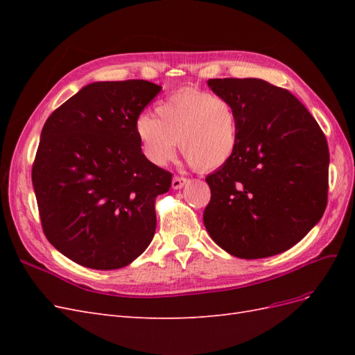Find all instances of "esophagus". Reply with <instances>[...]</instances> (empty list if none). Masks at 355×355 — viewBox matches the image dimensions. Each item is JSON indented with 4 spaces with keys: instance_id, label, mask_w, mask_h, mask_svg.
Wrapping results in <instances>:
<instances>
[{
    "instance_id": "esophagus-1",
    "label": "esophagus",
    "mask_w": 355,
    "mask_h": 355,
    "mask_svg": "<svg viewBox=\"0 0 355 355\" xmlns=\"http://www.w3.org/2000/svg\"><path fill=\"white\" fill-rule=\"evenodd\" d=\"M188 179L187 178H182V176H175L173 180H171V188L173 189H180L184 188L187 184H188Z\"/></svg>"
}]
</instances>
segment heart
<instances>
[{
  "label": "heart",
  "instance_id": "b5f03b06",
  "mask_svg": "<svg viewBox=\"0 0 355 355\" xmlns=\"http://www.w3.org/2000/svg\"><path fill=\"white\" fill-rule=\"evenodd\" d=\"M155 116L136 120L144 154L155 166L173 159L178 142L192 166L210 171L225 166L239 145V116L230 101L197 89H182L157 103Z\"/></svg>",
  "mask_w": 355,
  "mask_h": 355
}]
</instances>
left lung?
Listing matches in <instances>:
<instances>
[{"mask_svg": "<svg viewBox=\"0 0 355 355\" xmlns=\"http://www.w3.org/2000/svg\"><path fill=\"white\" fill-rule=\"evenodd\" d=\"M214 94L232 103L239 145L206 178L202 214L211 240L241 259L283 253L323 216L329 148L314 116L295 96L259 78H213Z\"/></svg>", "mask_w": 355, "mask_h": 355, "instance_id": "1", "label": "left lung"}]
</instances>
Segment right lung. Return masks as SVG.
Returning <instances> with one entry per match:
<instances>
[{"mask_svg":"<svg viewBox=\"0 0 355 355\" xmlns=\"http://www.w3.org/2000/svg\"><path fill=\"white\" fill-rule=\"evenodd\" d=\"M159 90L145 80L92 83L42 127L32 166L42 231L75 263L118 270L154 239L155 198L171 173L144 155L135 124Z\"/></svg>","mask_w":355,"mask_h":355,"instance_id":"1","label":"right lung"}]
</instances>
